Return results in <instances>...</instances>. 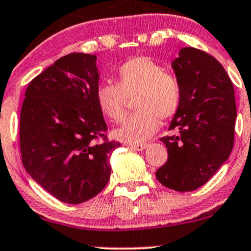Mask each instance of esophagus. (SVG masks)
I'll return each mask as SVG.
<instances>
[{
    "label": "esophagus",
    "mask_w": 251,
    "mask_h": 251,
    "mask_svg": "<svg viewBox=\"0 0 251 251\" xmlns=\"http://www.w3.org/2000/svg\"><path fill=\"white\" fill-rule=\"evenodd\" d=\"M148 148V144H130V149L136 151H143Z\"/></svg>",
    "instance_id": "34e87169"
}]
</instances>
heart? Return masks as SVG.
Instances as JSON below:
<instances>
[{
	"instance_id": "heart-1",
	"label": "heart",
	"mask_w": 251,
	"mask_h": 251,
	"mask_svg": "<svg viewBox=\"0 0 251 251\" xmlns=\"http://www.w3.org/2000/svg\"><path fill=\"white\" fill-rule=\"evenodd\" d=\"M136 95L132 113L114 131L121 142L138 143L150 138L158 127V117L169 119L177 113L182 89L177 77L148 57L123 63L117 70V82H102L96 87L99 108L109 120L119 121L125 114L127 98Z\"/></svg>"
}]
</instances>
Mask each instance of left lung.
<instances>
[{
    "label": "left lung",
    "mask_w": 251,
    "mask_h": 251,
    "mask_svg": "<svg viewBox=\"0 0 251 251\" xmlns=\"http://www.w3.org/2000/svg\"><path fill=\"white\" fill-rule=\"evenodd\" d=\"M172 67L182 101L170 123L177 136L161 138L168 161L156 172L163 186L191 192L207 182L230 156L235 136V90L223 65L194 48L180 50Z\"/></svg>",
    "instance_id": "8db88e82"
}]
</instances>
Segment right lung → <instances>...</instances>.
<instances>
[{
  "mask_svg": "<svg viewBox=\"0 0 251 251\" xmlns=\"http://www.w3.org/2000/svg\"><path fill=\"white\" fill-rule=\"evenodd\" d=\"M99 78L95 54H67L32 79L21 107L25 169L50 194L73 205L102 191L111 177L109 153L120 147L104 134L95 99Z\"/></svg>",
  "mask_w": 251,
  "mask_h": 251,
  "instance_id": "obj_1",
  "label": "right lung"
}]
</instances>
